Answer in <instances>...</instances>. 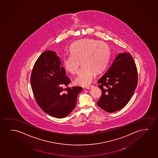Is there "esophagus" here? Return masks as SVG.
I'll return each instance as SVG.
<instances>
[{"label":"esophagus","instance_id":"esophagus-1","mask_svg":"<svg viewBox=\"0 0 158 158\" xmlns=\"http://www.w3.org/2000/svg\"><path fill=\"white\" fill-rule=\"evenodd\" d=\"M93 87V85H89V86H88V87H85V89H91Z\"/></svg>","mask_w":158,"mask_h":158}]
</instances>
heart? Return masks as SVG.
Masks as SVG:
<instances>
[{
  "instance_id": "obj_1",
  "label": "heart",
  "mask_w": 158,
  "mask_h": 158,
  "mask_svg": "<svg viewBox=\"0 0 158 158\" xmlns=\"http://www.w3.org/2000/svg\"><path fill=\"white\" fill-rule=\"evenodd\" d=\"M70 55L63 58V65L69 73H78L81 62L83 65L76 78L77 85L85 86L93 80L95 73L105 70L110 57V49L106 43L93 39H82L73 43L70 48Z\"/></svg>"
}]
</instances>
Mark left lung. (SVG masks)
Here are the masks:
<instances>
[{
  "mask_svg": "<svg viewBox=\"0 0 158 158\" xmlns=\"http://www.w3.org/2000/svg\"><path fill=\"white\" fill-rule=\"evenodd\" d=\"M102 95L98 106L108 113L125 107L133 95L138 85V71L129 52L120 53L98 82Z\"/></svg>",
  "mask_w": 158,
  "mask_h": 158,
  "instance_id": "8db88e82",
  "label": "left lung"
}]
</instances>
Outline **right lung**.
<instances>
[{"mask_svg": "<svg viewBox=\"0 0 158 158\" xmlns=\"http://www.w3.org/2000/svg\"><path fill=\"white\" fill-rule=\"evenodd\" d=\"M65 74L60 58L51 50L40 55L31 73V88L36 102L45 113L55 118L69 115L75 108L78 95L82 90L81 87L63 88L71 82Z\"/></svg>", "mask_w": 158, "mask_h": 158, "instance_id": "add662e5", "label": "right lung"}]
</instances>
